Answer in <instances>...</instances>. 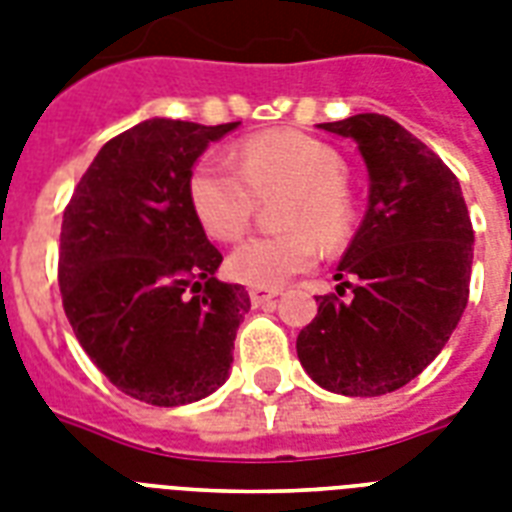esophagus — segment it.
I'll use <instances>...</instances> for the list:
<instances>
[{
    "mask_svg": "<svg viewBox=\"0 0 512 512\" xmlns=\"http://www.w3.org/2000/svg\"><path fill=\"white\" fill-rule=\"evenodd\" d=\"M273 297H279V289H273V287L249 289V300H252V305H263V303H268V300H273Z\"/></svg>",
    "mask_w": 512,
    "mask_h": 512,
    "instance_id": "esophagus-1",
    "label": "esophagus"
}]
</instances>
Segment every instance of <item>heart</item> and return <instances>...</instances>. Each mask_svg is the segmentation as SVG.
Masks as SVG:
<instances>
[{"instance_id": "heart-1", "label": "heart", "mask_w": 512, "mask_h": 512, "mask_svg": "<svg viewBox=\"0 0 512 512\" xmlns=\"http://www.w3.org/2000/svg\"><path fill=\"white\" fill-rule=\"evenodd\" d=\"M239 163L207 156L191 175V201L215 239L236 241L252 225L260 201L279 199V236L244 241L228 257V273L241 284L279 287L308 271L319 241L337 247L350 231L353 209L345 193V162L335 148L305 132H263L249 138Z\"/></svg>"}]
</instances>
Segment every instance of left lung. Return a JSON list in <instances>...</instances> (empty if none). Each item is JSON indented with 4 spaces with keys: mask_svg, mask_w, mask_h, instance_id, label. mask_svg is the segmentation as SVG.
I'll return each mask as SVG.
<instances>
[{
    "mask_svg": "<svg viewBox=\"0 0 512 512\" xmlns=\"http://www.w3.org/2000/svg\"><path fill=\"white\" fill-rule=\"evenodd\" d=\"M321 130L356 140L369 207L337 265V295L316 297L297 356L321 388L385 396L452 337L470 295L473 225L454 172L390 116L356 114Z\"/></svg>",
    "mask_w": 512,
    "mask_h": 512,
    "instance_id": "left-lung-1",
    "label": "left lung"
}]
</instances>
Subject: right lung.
<instances>
[{
    "label": "right lung",
    "instance_id": "add662e5",
    "mask_svg": "<svg viewBox=\"0 0 512 512\" xmlns=\"http://www.w3.org/2000/svg\"><path fill=\"white\" fill-rule=\"evenodd\" d=\"M239 122L146 119L100 148L60 225L58 284L76 340L127 396L199 401L228 377L249 295L191 201V167Z\"/></svg>",
    "mask_w": 512,
    "mask_h": 512
}]
</instances>
